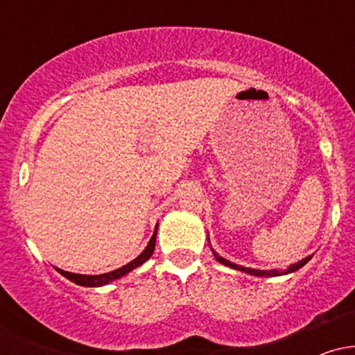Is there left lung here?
<instances>
[{
	"label": "left lung",
	"mask_w": 355,
	"mask_h": 355,
	"mask_svg": "<svg viewBox=\"0 0 355 355\" xmlns=\"http://www.w3.org/2000/svg\"><path fill=\"white\" fill-rule=\"evenodd\" d=\"M211 252H214V257H215V259H217L220 263H223V266H227V267H230V268H235V270H240V272H245V274L257 275V277H277V275H285V274H291V272H295V270H299L300 267H304L305 263H307L309 260L312 259V255L305 257V259L300 260V262H297V263H292V266L288 267L287 270H284V272H280V270H257V268H248V267L237 266V263H232L230 260H227V259H223V257H220V255L217 254V252L214 250V248H211Z\"/></svg>",
	"instance_id": "8db88e82"
}]
</instances>
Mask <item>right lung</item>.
<instances>
[{"instance_id": "right-lung-1", "label": "right lung", "mask_w": 355, "mask_h": 355, "mask_svg": "<svg viewBox=\"0 0 355 355\" xmlns=\"http://www.w3.org/2000/svg\"><path fill=\"white\" fill-rule=\"evenodd\" d=\"M158 229V227H157ZM157 229H155L152 239H150L148 245L145 247V250L141 252L140 255L137 257L135 260H132V262H128L126 266L116 268V270H112V272H107V274H100V275H81V274H73V272H67V270H61V268H56V270L60 272L61 275L67 277L68 280H71V282H75L76 285H83V287H101V285H107L110 282H113V280L116 279H121V277L128 274V272H132L133 268L140 267L141 263H145L146 260L150 259L155 250V242H157Z\"/></svg>"}]
</instances>
